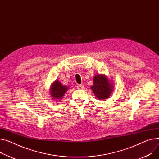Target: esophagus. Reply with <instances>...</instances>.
<instances>
[{
  "label": "esophagus",
  "instance_id": "34e87169",
  "mask_svg": "<svg viewBox=\"0 0 159 159\" xmlns=\"http://www.w3.org/2000/svg\"><path fill=\"white\" fill-rule=\"evenodd\" d=\"M84 86L83 85V84H78L77 86V88L78 89H84Z\"/></svg>",
  "mask_w": 159,
  "mask_h": 159
}]
</instances>
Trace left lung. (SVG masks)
<instances>
[{
  "mask_svg": "<svg viewBox=\"0 0 159 159\" xmlns=\"http://www.w3.org/2000/svg\"><path fill=\"white\" fill-rule=\"evenodd\" d=\"M98 99L103 100L108 98L114 89V85L111 80L103 74L95 75L93 77V85L91 87Z\"/></svg>",
  "mask_w": 159,
  "mask_h": 159,
  "instance_id": "8db88e82",
  "label": "left lung"
}]
</instances>
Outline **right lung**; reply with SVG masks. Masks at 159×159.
Here are the masks:
<instances>
[{"label": "right lung", "mask_w": 159, "mask_h": 159, "mask_svg": "<svg viewBox=\"0 0 159 159\" xmlns=\"http://www.w3.org/2000/svg\"><path fill=\"white\" fill-rule=\"evenodd\" d=\"M51 97L54 100H61L64 97L65 93L69 89L66 86L62 85L61 82L56 80L53 82L50 87Z\"/></svg>", "instance_id": "right-lung-1"}]
</instances>
